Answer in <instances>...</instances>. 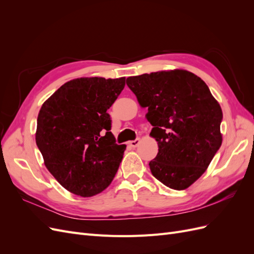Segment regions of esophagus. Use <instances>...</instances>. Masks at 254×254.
Returning a JSON list of instances; mask_svg holds the SVG:
<instances>
[{"mask_svg": "<svg viewBox=\"0 0 254 254\" xmlns=\"http://www.w3.org/2000/svg\"><path fill=\"white\" fill-rule=\"evenodd\" d=\"M139 144H140V139H135V140H133V141H130V142H129V145L131 146L132 148H135L136 146L139 145Z\"/></svg>", "mask_w": 254, "mask_h": 254, "instance_id": "1", "label": "esophagus"}]
</instances>
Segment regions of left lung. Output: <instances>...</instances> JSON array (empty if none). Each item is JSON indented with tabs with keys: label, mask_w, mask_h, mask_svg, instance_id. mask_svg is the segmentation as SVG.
Instances as JSON below:
<instances>
[{
	"label": "left lung",
	"mask_w": 254,
	"mask_h": 254,
	"mask_svg": "<svg viewBox=\"0 0 254 254\" xmlns=\"http://www.w3.org/2000/svg\"><path fill=\"white\" fill-rule=\"evenodd\" d=\"M159 152L151 174L167 188L181 190L206 171L219 149L222 111L206 83L186 70L159 71L128 77Z\"/></svg>",
	"instance_id": "8db88e82"
}]
</instances>
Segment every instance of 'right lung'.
Segmentation results:
<instances>
[{
  "instance_id": "add662e5",
  "label": "right lung",
  "mask_w": 254,
  "mask_h": 254,
  "mask_svg": "<svg viewBox=\"0 0 254 254\" xmlns=\"http://www.w3.org/2000/svg\"><path fill=\"white\" fill-rule=\"evenodd\" d=\"M125 77H81L63 84L38 114L36 143L49 172L65 190L91 197L108 188L126 145H118L107 113Z\"/></svg>"
}]
</instances>
